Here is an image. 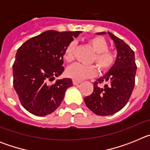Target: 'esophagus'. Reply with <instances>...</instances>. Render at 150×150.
Here are the masks:
<instances>
[{"label": "esophagus", "instance_id": "1", "mask_svg": "<svg viewBox=\"0 0 150 150\" xmlns=\"http://www.w3.org/2000/svg\"><path fill=\"white\" fill-rule=\"evenodd\" d=\"M81 83V82L80 81H76V80H73V84L74 85H75V86H76V85H78V84H79V83Z\"/></svg>", "mask_w": 150, "mask_h": 150}]
</instances>
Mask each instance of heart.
I'll return each instance as SVG.
<instances>
[{
  "label": "heart",
  "instance_id": "obj_1",
  "mask_svg": "<svg viewBox=\"0 0 150 150\" xmlns=\"http://www.w3.org/2000/svg\"><path fill=\"white\" fill-rule=\"evenodd\" d=\"M88 44L95 51L91 62H95L100 71H107L115 64L116 55L113 50L108 49V43L104 38L99 36L91 37L86 40ZM76 50V43L71 42L64 52V58L67 62L74 61ZM97 74V68L93 64L86 65L74 63L69 66L66 71L67 76L74 80H82L86 78L93 77Z\"/></svg>",
  "mask_w": 150,
  "mask_h": 150
}]
</instances>
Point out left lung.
<instances>
[{
	"label": "left lung",
	"mask_w": 150,
	"mask_h": 150,
	"mask_svg": "<svg viewBox=\"0 0 150 150\" xmlns=\"http://www.w3.org/2000/svg\"><path fill=\"white\" fill-rule=\"evenodd\" d=\"M108 34L117 50L116 62L104 76L94 83L93 92L84 98L87 107L98 116L114 114L126 105L134 87L137 71L133 50L112 33ZM100 84H104V87H100Z\"/></svg>",
	"instance_id": "obj_1"
}]
</instances>
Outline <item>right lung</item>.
I'll return each mask as SVG.
<instances>
[{
	"label": "right lung",
	"instance_id": "obj_1",
	"mask_svg": "<svg viewBox=\"0 0 150 150\" xmlns=\"http://www.w3.org/2000/svg\"><path fill=\"white\" fill-rule=\"evenodd\" d=\"M81 31L47 30L18 49L13 64V86L20 103L36 116L52 113L60 106L70 78L57 79L64 71V52Z\"/></svg>",
	"mask_w": 150,
	"mask_h": 150
}]
</instances>
